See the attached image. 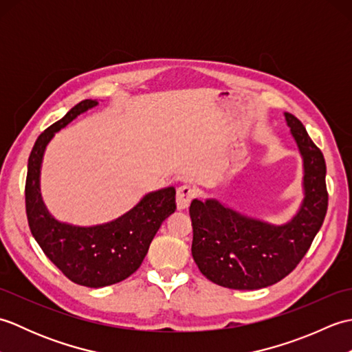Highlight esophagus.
<instances>
[{
	"instance_id": "34e87169",
	"label": "esophagus",
	"mask_w": 352,
	"mask_h": 352,
	"mask_svg": "<svg viewBox=\"0 0 352 352\" xmlns=\"http://www.w3.org/2000/svg\"><path fill=\"white\" fill-rule=\"evenodd\" d=\"M195 197V190L190 184H183L177 189V208L186 210L190 206V201Z\"/></svg>"
}]
</instances>
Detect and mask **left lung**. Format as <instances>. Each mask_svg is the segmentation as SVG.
I'll return each mask as SVG.
<instances>
[{
  "mask_svg": "<svg viewBox=\"0 0 352 352\" xmlns=\"http://www.w3.org/2000/svg\"><path fill=\"white\" fill-rule=\"evenodd\" d=\"M286 124L302 157V203L281 226L251 218L219 199H193L192 256L199 271L222 287L263 289L289 275L309 251L328 207L327 166L320 149L292 113Z\"/></svg>",
  "mask_w": 352,
  "mask_h": 352,
  "instance_id": "obj_1",
  "label": "left lung"
}]
</instances>
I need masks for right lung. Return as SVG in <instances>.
I'll use <instances>...</instances> for the list:
<instances>
[{"label": "right lung", "instance_id": "obj_1", "mask_svg": "<svg viewBox=\"0 0 352 352\" xmlns=\"http://www.w3.org/2000/svg\"><path fill=\"white\" fill-rule=\"evenodd\" d=\"M96 106V100L78 102L37 138L28 157L25 182L27 219L36 242L71 281L94 289L119 283L136 272L163 221L177 208L175 188L170 186L146 193L129 212L98 226H72L48 212L41 193L45 149L57 131Z\"/></svg>", "mask_w": 352, "mask_h": 352}]
</instances>
